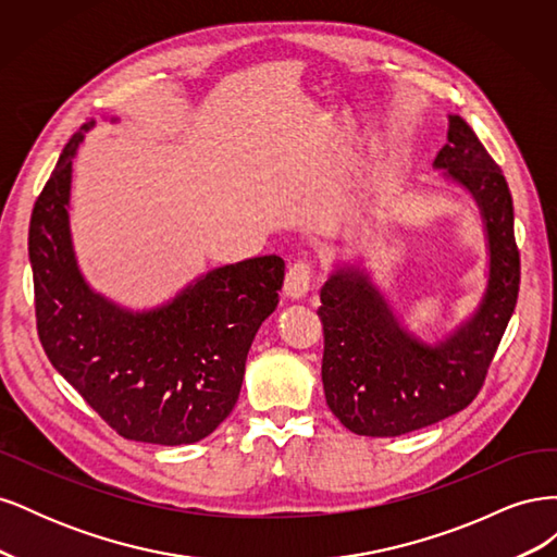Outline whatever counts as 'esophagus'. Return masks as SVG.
<instances>
[{
    "instance_id": "esophagus-1",
    "label": "esophagus",
    "mask_w": 557,
    "mask_h": 557,
    "mask_svg": "<svg viewBox=\"0 0 557 557\" xmlns=\"http://www.w3.org/2000/svg\"><path fill=\"white\" fill-rule=\"evenodd\" d=\"M313 260L311 258H299L293 262V267L288 269V274H285V283H283V290L290 299H299L305 297L311 288V278H313Z\"/></svg>"
}]
</instances>
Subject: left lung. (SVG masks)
<instances>
[{"label": "left lung", "mask_w": 557, "mask_h": 557, "mask_svg": "<svg viewBox=\"0 0 557 557\" xmlns=\"http://www.w3.org/2000/svg\"><path fill=\"white\" fill-rule=\"evenodd\" d=\"M434 166L476 199L491 276L476 313L436 346L399 327L360 269H336L325 281L318 309L325 332V399L342 425L362 436H399L469 407L518 301L520 252L509 185L460 115H448V144Z\"/></svg>", "instance_id": "8db88e82"}]
</instances>
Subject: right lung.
Wrapping results in <instances>:
<instances>
[{
	"instance_id": "add662e5",
	"label": "right lung",
	"mask_w": 557,
	"mask_h": 557,
	"mask_svg": "<svg viewBox=\"0 0 557 557\" xmlns=\"http://www.w3.org/2000/svg\"><path fill=\"white\" fill-rule=\"evenodd\" d=\"M64 146L29 221L39 342L104 423L132 442L181 446L209 436L239 399L248 348L278 305V256L218 267L170 305L132 313L83 281L70 237L72 158Z\"/></svg>"
}]
</instances>
